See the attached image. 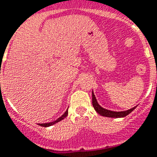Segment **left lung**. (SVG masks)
Returning a JSON list of instances; mask_svg holds the SVG:
<instances>
[{"instance_id":"left-lung-1","label":"left lung","mask_w":157,"mask_h":157,"mask_svg":"<svg viewBox=\"0 0 157 157\" xmlns=\"http://www.w3.org/2000/svg\"><path fill=\"white\" fill-rule=\"evenodd\" d=\"M92 103L94 108L95 109L97 113L100 115H102V116H105V117H109V118H123V117H125L127 116L129 113H131L133 110L136 108L133 107V108H131V109L127 110V111H124V112H113V111H110V110L105 109L103 107H101V105L98 104L97 102V100L94 93L92 92Z\"/></svg>"}]
</instances>
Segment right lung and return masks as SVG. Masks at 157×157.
Instances as JSON below:
<instances>
[{"label":"right lung","instance_id":"add662e5","mask_svg":"<svg viewBox=\"0 0 157 157\" xmlns=\"http://www.w3.org/2000/svg\"><path fill=\"white\" fill-rule=\"evenodd\" d=\"M67 115H68V110L65 112L61 116L60 118H58V119H56V121H53V122H51V123H45V124H39V125H41V126H44V127H48V126H51L52 124H54L57 123V122H59L61 120H63V119H64L67 117Z\"/></svg>","mask_w":157,"mask_h":157}]
</instances>
